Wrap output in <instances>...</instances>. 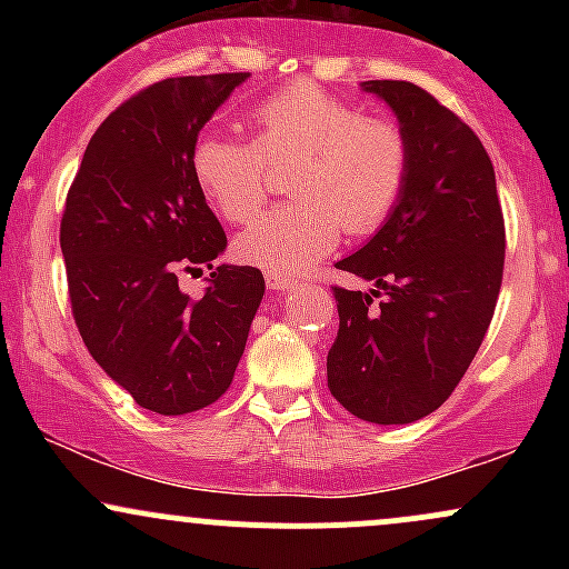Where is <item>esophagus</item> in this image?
Wrapping results in <instances>:
<instances>
[{"mask_svg": "<svg viewBox=\"0 0 569 569\" xmlns=\"http://www.w3.org/2000/svg\"><path fill=\"white\" fill-rule=\"evenodd\" d=\"M267 276V283H270V289L276 291H289V289H297L302 280L297 276H289V272H264Z\"/></svg>", "mask_w": 569, "mask_h": 569, "instance_id": "1", "label": "esophagus"}]
</instances>
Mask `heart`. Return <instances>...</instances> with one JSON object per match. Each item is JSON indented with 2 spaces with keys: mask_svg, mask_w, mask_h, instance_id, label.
Masks as SVG:
<instances>
[{
  "mask_svg": "<svg viewBox=\"0 0 569 569\" xmlns=\"http://www.w3.org/2000/svg\"><path fill=\"white\" fill-rule=\"evenodd\" d=\"M251 141L202 133L189 166L202 198L232 224L262 211L270 168L289 166V206L272 208L240 234L234 251L267 272H299L350 234L380 230L409 179L411 147L393 117L363 114L321 84L299 80L248 114Z\"/></svg>",
  "mask_w": 569,
  "mask_h": 569,
  "instance_id": "heart-1",
  "label": "heart"
}]
</instances>
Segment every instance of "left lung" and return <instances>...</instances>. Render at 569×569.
Returning <instances> with one entry per match:
<instances>
[{
    "label": "left lung",
    "instance_id": "8db88e82",
    "mask_svg": "<svg viewBox=\"0 0 569 569\" xmlns=\"http://www.w3.org/2000/svg\"><path fill=\"white\" fill-rule=\"evenodd\" d=\"M409 136L401 200L337 270L375 289L331 286L339 331L326 358L331 396L377 426H403L452 396L492 323L506 221L485 143L415 82L369 80Z\"/></svg>",
    "mask_w": 569,
    "mask_h": 569
}]
</instances>
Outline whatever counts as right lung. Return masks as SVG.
<instances>
[{"instance_id": "1", "label": "right lung", "mask_w": 569, "mask_h": 569, "mask_svg": "<svg viewBox=\"0 0 569 569\" xmlns=\"http://www.w3.org/2000/svg\"><path fill=\"white\" fill-rule=\"evenodd\" d=\"M248 71L171 77L98 126L61 219L71 316L84 348L139 407L189 415L232 385L264 278L213 267L227 234L189 166L200 128ZM213 269L200 300L178 272Z\"/></svg>"}]
</instances>
